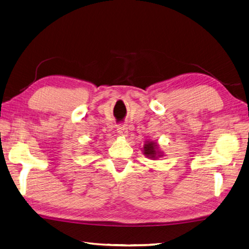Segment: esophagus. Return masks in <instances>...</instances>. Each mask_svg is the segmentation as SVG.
I'll list each match as a JSON object with an SVG mask.
<instances>
[{
	"mask_svg": "<svg viewBox=\"0 0 249 249\" xmlns=\"http://www.w3.org/2000/svg\"><path fill=\"white\" fill-rule=\"evenodd\" d=\"M117 132L120 136H126L128 135V128L125 124H120L117 126Z\"/></svg>",
	"mask_w": 249,
	"mask_h": 249,
	"instance_id": "esophagus-1",
	"label": "esophagus"
}]
</instances>
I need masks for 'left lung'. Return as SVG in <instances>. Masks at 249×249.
<instances>
[{
  "mask_svg": "<svg viewBox=\"0 0 249 249\" xmlns=\"http://www.w3.org/2000/svg\"><path fill=\"white\" fill-rule=\"evenodd\" d=\"M143 154L147 157V158H150L151 160H156L163 156L162 155V151H160L159 149V146L157 144V142H154V141L145 142Z\"/></svg>",
  "mask_w": 249,
  "mask_h": 249,
  "instance_id": "1",
  "label": "left lung"
}]
</instances>
